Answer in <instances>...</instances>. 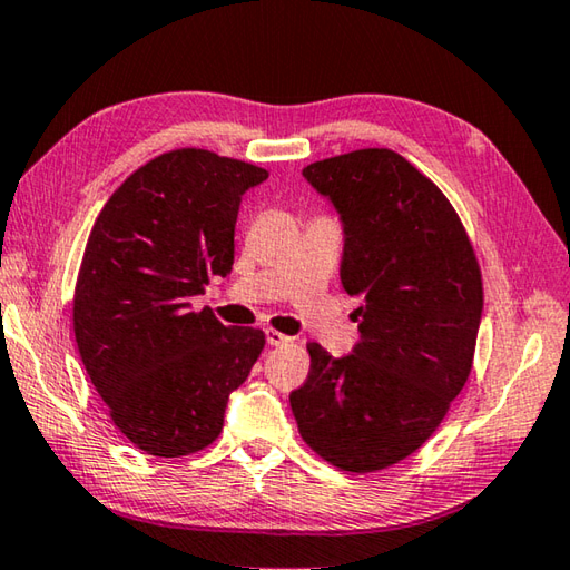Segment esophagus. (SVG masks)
Segmentation results:
<instances>
[{"label": "esophagus", "mask_w": 570, "mask_h": 570, "mask_svg": "<svg viewBox=\"0 0 570 570\" xmlns=\"http://www.w3.org/2000/svg\"><path fill=\"white\" fill-rule=\"evenodd\" d=\"M266 341H268V344H272V346H284V344H288V341H292V338H288L286 334H282V331H276V328H266Z\"/></svg>", "instance_id": "1"}]
</instances>
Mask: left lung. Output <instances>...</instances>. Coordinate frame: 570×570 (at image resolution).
<instances>
[{
  "instance_id": "obj_1",
  "label": "left lung",
  "mask_w": 570,
  "mask_h": 570,
  "mask_svg": "<svg viewBox=\"0 0 570 570\" xmlns=\"http://www.w3.org/2000/svg\"><path fill=\"white\" fill-rule=\"evenodd\" d=\"M304 177L344 224L341 284L361 298V341L341 358L308 344L312 371L288 401L321 459L381 471L433 436L469 381L481 268L456 209L401 154L356 149Z\"/></svg>"
}]
</instances>
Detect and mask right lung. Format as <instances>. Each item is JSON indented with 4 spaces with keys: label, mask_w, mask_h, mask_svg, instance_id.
<instances>
[{
    "label": "right lung",
    "mask_w": 570,
    "mask_h": 570,
    "mask_svg": "<svg viewBox=\"0 0 570 570\" xmlns=\"http://www.w3.org/2000/svg\"><path fill=\"white\" fill-rule=\"evenodd\" d=\"M268 171L206 149L139 167L91 226L75 288V336L109 416L149 456L216 441L229 393L266 344L262 328L194 312L212 276L232 274L246 189Z\"/></svg>",
    "instance_id": "obj_1"
}]
</instances>
